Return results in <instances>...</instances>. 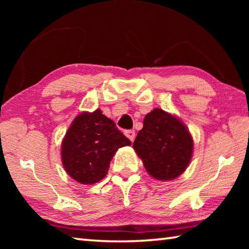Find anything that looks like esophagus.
Masks as SVG:
<instances>
[{
    "label": "esophagus",
    "instance_id": "obj_1",
    "mask_svg": "<svg viewBox=\"0 0 249 249\" xmlns=\"http://www.w3.org/2000/svg\"><path fill=\"white\" fill-rule=\"evenodd\" d=\"M125 135L126 136H127L130 141H134V138H135V130H133V129H129V130H126L125 132Z\"/></svg>",
    "mask_w": 249,
    "mask_h": 249
}]
</instances>
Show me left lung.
Returning <instances> with one entry per match:
<instances>
[{
    "label": "left lung",
    "mask_w": 249,
    "mask_h": 249,
    "mask_svg": "<svg viewBox=\"0 0 249 249\" xmlns=\"http://www.w3.org/2000/svg\"><path fill=\"white\" fill-rule=\"evenodd\" d=\"M133 147L153 178L168 181L187 169L193 153V140L178 117L155 108L145 116Z\"/></svg>",
    "instance_id": "left-lung-1"
}]
</instances>
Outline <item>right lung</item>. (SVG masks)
Returning a JSON list of instances; mask_svg holds the SVG:
<instances>
[{
    "label": "right lung",
    "mask_w": 249,
    "mask_h": 249,
    "mask_svg": "<svg viewBox=\"0 0 249 249\" xmlns=\"http://www.w3.org/2000/svg\"><path fill=\"white\" fill-rule=\"evenodd\" d=\"M132 142L100 109L83 112L71 123L61 145V159L71 178L93 184L107 176L117 149Z\"/></svg>",
    "instance_id": "right-lung-1"
}]
</instances>
